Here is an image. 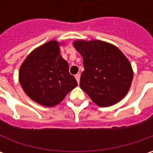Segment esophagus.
Listing matches in <instances>:
<instances>
[{
  "instance_id": "obj_1",
  "label": "esophagus",
  "mask_w": 153,
  "mask_h": 153,
  "mask_svg": "<svg viewBox=\"0 0 153 153\" xmlns=\"http://www.w3.org/2000/svg\"><path fill=\"white\" fill-rule=\"evenodd\" d=\"M75 77H76V82L79 83L80 82V74H76V76H75Z\"/></svg>"
}]
</instances>
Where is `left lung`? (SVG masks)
Segmentation results:
<instances>
[{
    "mask_svg": "<svg viewBox=\"0 0 153 153\" xmlns=\"http://www.w3.org/2000/svg\"><path fill=\"white\" fill-rule=\"evenodd\" d=\"M73 46L83 59L80 88L100 107L119 102L129 90L134 75L125 55L114 45L99 40H78Z\"/></svg>",
    "mask_w": 153,
    "mask_h": 153,
    "instance_id": "8db88e82",
    "label": "left lung"
}]
</instances>
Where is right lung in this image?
I'll list each match as a JSON object with an SVG mask.
<instances>
[{
    "label": "right lung",
    "instance_id": "right-lung-1",
    "mask_svg": "<svg viewBox=\"0 0 153 153\" xmlns=\"http://www.w3.org/2000/svg\"><path fill=\"white\" fill-rule=\"evenodd\" d=\"M23 90L44 106L60 103L77 86L69 65L59 52V42L50 41L33 50L21 65L19 74Z\"/></svg>",
    "mask_w": 153,
    "mask_h": 153
}]
</instances>
